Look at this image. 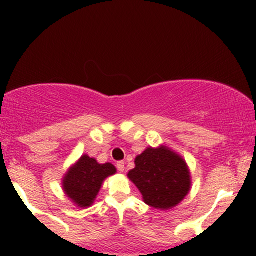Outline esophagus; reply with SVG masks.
Listing matches in <instances>:
<instances>
[{"instance_id": "1", "label": "esophagus", "mask_w": 256, "mask_h": 256, "mask_svg": "<svg viewBox=\"0 0 256 256\" xmlns=\"http://www.w3.org/2000/svg\"><path fill=\"white\" fill-rule=\"evenodd\" d=\"M116 168H118L119 172H124L125 171V162H124V161H118V162H116Z\"/></svg>"}]
</instances>
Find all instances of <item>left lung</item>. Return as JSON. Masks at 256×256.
I'll return each instance as SVG.
<instances>
[{
    "mask_svg": "<svg viewBox=\"0 0 256 256\" xmlns=\"http://www.w3.org/2000/svg\"><path fill=\"white\" fill-rule=\"evenodd\" d=\"M128 173L143 201L156 210H170L183 201L192 188L189 167L184 158L165 146L146 148Z\"/></svg>",
    "mask_w": 256,
    "mask_h": 256,
    "instance_id": "obj_1",
    "label": "left lung"
}]
</instances>
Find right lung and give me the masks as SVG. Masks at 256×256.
Masks as SVG:
<instances>
[{
	"label": "right lung",
	"instance_id": "right-lung-1",
	"mask_svg": "<svg viewBox=\"0 0 256 256\" xmlns=\"http://www.w3.org/2000/svg\"><path fill=\"white\" fill-rule=\"evenodd\" d=\"M116 168L112 164H98L95 158L83 155L64 174V192L78 207H90L95 201L104 179L113 176Z\"/></svg>",
	"mask_w": 256,
	"mask_h": 256
}]
</instances>
